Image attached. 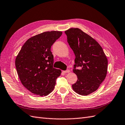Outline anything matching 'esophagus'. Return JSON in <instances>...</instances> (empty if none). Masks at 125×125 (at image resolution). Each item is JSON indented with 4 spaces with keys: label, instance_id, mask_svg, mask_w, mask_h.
<instances>
[{
    "label": "esophagus",
    "instance_id": "obj_1",
    "mask_svg": "<svg viewBox=\"0 0 125 125\" xmlns=\"http://www.w3.org/2000/svg\"><path fill=\"white\" fill-rule=\"evenodd\" d=\"M62 72H63V73H70V71L69 70H67L66 71H62Z\"/></svg>",
    "mask_w": 125,
    "mask_h": 125
}]
</instances>
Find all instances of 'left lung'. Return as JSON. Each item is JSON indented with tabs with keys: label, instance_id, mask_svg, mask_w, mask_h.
<instances>
[{
	"label": "left lung",
	"instance_id": "8db88e82",
	"mask_svg": "<svg viewBox=\"0 0 125 125\" xmlns=\"http://www.w3.org/2000/svg\"><path fill=\"white\" fill-rule=\"evenodd\" d=\"M65 33L75 55L73 71L77 80L72 88L79 95H88L98 89L106 77L107 58L97 42L81 29L71 28Z\"/></svg>",
	"mask_w": 125,
	"mask_h": 125
}]
</instances>
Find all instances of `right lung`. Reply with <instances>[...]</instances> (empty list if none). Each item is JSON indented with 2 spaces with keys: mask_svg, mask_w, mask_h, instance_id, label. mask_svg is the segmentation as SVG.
Wrapping results in <instances>:
<instances>
[{
  "mask_svg": "<svg viewBox=\"0 0 125 125\" xmlns=\"http://www.w3.org/2000/svg\"><path fill=\"white\" fill-rule=\"evenodd\" d=\"M62 31H46L28 40L15 59L18 76L24 87L31 93L45 96L54 88L62 71L53 67L51 46Z\"/></svg>",
  "mask_w": 125,
  "mask_h": 125,
  "instance_id": "1",
  "label": "right lung"
}]
</instances>
